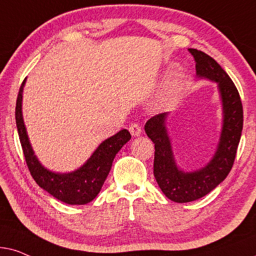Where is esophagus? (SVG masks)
I'll list each match as a JSON object with an SVG mask.
<instances>
[{
  "instance_id": "esophagus-1",
  "label": "esophagus",
  "mask_w": 256,
  "mask_h": 256,
  "mask_svg": "<svg viewBox=\"0 0 256 256\" xmlns=\"http://www.w3.org/2000/svg\"><path fill=\"white\" fill-rule=\"evenodd\" d=\"M128 130H130L131 134L134 136V137H138V136H140V134H142V128L138 124H136V122L130 125Z\"/></svg>"
}]
</instances>
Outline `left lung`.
<instances>
[{"label":"left lung","mask_w":256,"mask_h":256,"mask_svg":"<svg viewBox=\"0 0 256 256\" xmlns=\"http://www.w3.org/2000/svg\"><path fill=\"white\" fill-rule=\"evenodd\" d=\"M196 60L198 78L216 82L222 103V128L216 151L210 162L200 170L185 172L176 165L166 128L168 114L148 119L145 132L154 144L153 174L160 190L174 202H190L205 196L222 182L233 168L244 125V110L240 94L230 76L216 60L202 51L188 49Z\"/></svg>","instance_id":"8db88e82"}]
</instances>
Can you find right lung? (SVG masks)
<instances>
[{"mask_svg":"<svg viewBox=\"0 0 256 256\" xmlns=\"http://www.w3.org/2000/svg\"><path fill=\"white\" fill-rule=\"evenodd\" d=\"M26 80L20 88L16 100V126L18 131L23 153L32 178L40 188L51 196L69 204V205H85L92 202L100 192L102 186L110 172L112 162L122 146L131 139L128 130H120L112 137L105 139L96 148L92 156L83 166L70 173H56L44 168L34 153L29 142L26 128L22 116V97Z\"/></svg>","mask_w":256,"mask_h":256,"instance_id":"obj_1","label":"right lung"}]
</instances>
